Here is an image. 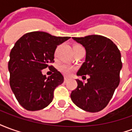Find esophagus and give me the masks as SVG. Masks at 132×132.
Masks as SVG:
<instances>
[{
  "label": "esophagus",
  "mask_w": 132,
  "mask_h": 132,
  "mask_svg": "<svg viewBox=\"0 0 132 132\" xmlns=\"http://www.w3.org/2000/svg\"><path fill=\"white\" fill-rule=\"evenodd\" d=\"M68 81V78H64V83H66Z\"/></svg>",
  "instance_id": "1"
}]
</instances>
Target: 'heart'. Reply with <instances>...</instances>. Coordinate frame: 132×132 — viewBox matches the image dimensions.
I'll use <instances>...</instances> for the list:
<instances>
[{
	"label": "heart",
	"mask_w": 132,
	"mask_h": 132,
	"mask_svg": "<svg viewBox=\"0 0 132 132\" xmlns=\"http://www.w3.org/2000/svg\"><path fill=\"white\" fill-rule=\"evenodd\" d=\"M59 69L60 72H61L64 76H69L74 71L75 68L73 66L69 65V64L63 63V64H61L59 66Z\"/></svg>",
	"instance_id": "heart-1"
}]
</instances>
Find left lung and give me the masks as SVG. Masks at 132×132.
Returning <instances> with one entry per match:
<instances>
[{"label":"left lung","mask_w":132,"mask_h":132,"mask_svg":"<svg viewBox=\"0 0 132 132\" xmlns=\"http://www.w3.org/2000/svg\"><path fill=\"white\" fill-rule=\"evenodd\" d=\"M72 38L86 51V60L77 76L88 75L89 78L86 83L76 80L78 86L71 92V98L83 110L97 112L108 105L119 86L121 54L112 41L101 35Z\"/></svg>","instance_id":"1"}]
</instances>
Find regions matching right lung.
Listing matches in <instances>:
<instances>
[{"instance_id":"obj_1","label":"right lung","mask_w":132,"mask_h":132,"mask_svg":"<svg viewBox=\"0 0 132 132\" xmlns=\"http://www.w3.org/2000/svg\"><path fill=\"white\" fill-rule=\"evenodd\" d=\"M70 37H55L44 32H32L16 42L10 54L8 70L12 91L22 108L40 110L54 98V91L63 82V76L50 63L54 61L58 45ZM49 67L53 72L46 78L41 70Z\"/></svg>"}]
</instances>
